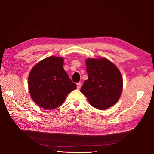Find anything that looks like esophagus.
Wrapping results in <instances>:
<instances>
[{
  "mask_svg": "<svg viewBox=\"0 0 154 154\" xmlns=\"http://www.w3.org/2000/svg\"><path fill=\"white\" fill-rule=\"evenodd\" d=\"M81 84L80 83H77V88L78 89H79L80 88H81Z\"/></svg>",
  "mask_w": 154,
  "mask_h": 154,
  "instance_id": "34e87169",
  "label": "esophagus"
}]
</instances>
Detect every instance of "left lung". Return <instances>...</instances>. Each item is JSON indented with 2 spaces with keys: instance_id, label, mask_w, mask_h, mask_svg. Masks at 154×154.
<instances>
[{
  "instance_id": "1",
  "label": "left lung",
  "mask_w": 154,
  "mask_h": 154,
  "mask_svg": "<svg viewBox=\"0 0 154 154\" xmlns=\"http://www.w3.org/2000/svg\"><path fill=\"white\" fill-rule=\"evenodd\" d=\"M88 79L80 91L91 105L99 110H105L119 100L123 88L120 72L112 62L105 57L88 58L85 61Z\"/></svg>"
}]
</instances>
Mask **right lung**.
<instances>
[{"instance_id": "obj_1", "label": "right lung", "mask_w": 154, "mask_h": 154, "mask_svg": "<svg viewBox=\"0 0 154 154\" xmlns=\"http://www.w3.org/2000/svg\"><path fill=\"white\" fill-rule=\"evenodd\" d=\"M61 57L50 56L32 67L28 79L31 98L42 109L52 110L64 103L67 94L77 89L63 69Z\"/></svg>"}]
</instances>
